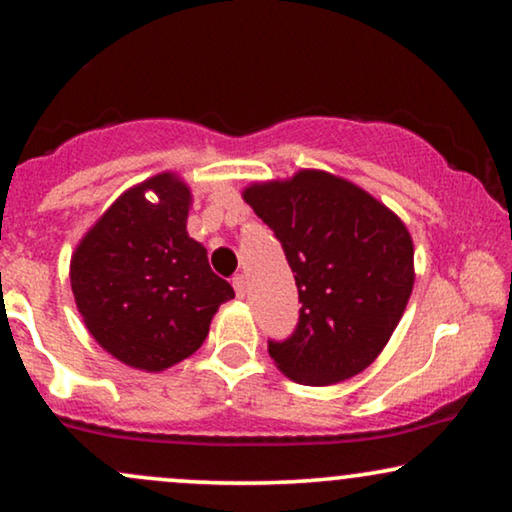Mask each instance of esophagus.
I'll use <instances>...</instances> for the list:
<instances>
[{"mask_svg": "<svg viewBox=\"0 0 512 512\" xmlns=\"http://www.w3.org/2000/svg\"><path fill=\"white\" fill-rule=\"evenodd\" d=\"M233 286H235L237 298H244V296H247V289H249L247 277H244V275H235V277H233Z\"/></svg>", "mask_w": 512, "mask_h": 512, "instance_id": "1", "label": "esophagus"}]
</instances>
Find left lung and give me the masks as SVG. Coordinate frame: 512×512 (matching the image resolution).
<instances>
[{"instance_id": "8db88e82", "label": "left lung", "mask_w": 512, "mask_h": 512, "mask_svg": "<svg viewBox=\"0 0 512 512\" xmlns=\"http://www.w3.org/2000/svg\"><path fill=\"white\" fill-rule=\"evenodd\" d=\"M282 242L298 286V324L268 352L284 375L324 387L359 375L401 321L415 284L410 233L373 195L328 172L244 191Z\"/></svg>"}]
</instances>
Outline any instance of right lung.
Returning a JSON list of instances; mask_svg holds the SVG:
<instances>
[{"mask_svg": "<svg viewBox=\"0 0 512 512\" xmlns=\"http://www.w3.org/2000/svg\"><path fill=\"white\" fill-rule=\"evenodd\" d=\"M153 190L158 203L143 193ZM191 191L158 174L123 193L72 258V291L88 331L118 361L165 370L200 349L233 286L186 233Z\"/></svg>", "mask_w": 512, "mask_h": 512, "instance_id": "obj_1", "label": "right lung"}]
</instances>
